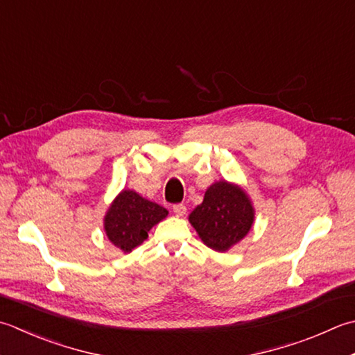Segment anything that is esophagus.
I'll return each instance as SVG.
<instances>
[{"label":"esophagus","instance_id":"34e87169","mask_svg":"<svg viewBox=\"0 0 355 355\" xmlns=\"http://www.w3.org/2000/svg\"><path fill=\"white\" fill-rule=\"evenodd\" d=\"M172 211H173V214L177 215V217H183V215L186 214V206L184 205H175L172 207Z\"/></svg>","mask_w":355,"mask_h":355}]
</instances>
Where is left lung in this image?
Wrapping results in <instances>:
<instances>
[{
    "mask_svg": "<svg viewBox=\"0 0 355 355\" xmlns=\"http://www.w3.org/2000/svg\"><path fill=\"white\" fill-rule=\"evenodd\" d=\"M255 220L252 200L237 183H212L203 203L189 214V223L207 248L227 252L251 231Z\"/></svg>",
    "mask_w": 355,
    "mask_h": 355,
    "instance_id": "obj_1",
    "label": "left lung"
}]
</instances>
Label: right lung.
I'll return each mask as SVG.
<instances>
[{"mask_svg":"<svg viewBox=\"0 0 355 355\" xmlns=\"http://www.w3.org/2000/svg\"><path fill=\"white\" fill-rule=\"evenodd\" d=\"M168 209L138 192L123 189L104 214V232L115 248L129 254L148 239L150 229L168 217Z\"/></svg>","mask_w":355,"mask_h":355,"instance_id":"1","label":"right lung"}]
</instances>
